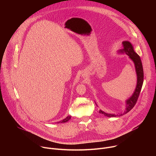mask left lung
<instances>
[{
	"instance_id": "left-lung-1",
	"label": "left lung",
	"mask_w": 156,
	"mask_h": 156,
	"mask_svg": "<svg viewBox=\"0 0 156 156\" xmlns=\"http://www.w3.org/2000/svg\"><path fill=\"white\" fill-rule=\"evenodd\" d=\"M123 48L120 50L119 52L120 53H125L127 55L129 56V58L134 62L136 68V71L137 76V86L132 96L126 101V110L123 113H120L119 114H108L100 110L99 112L100 114H103L105 116L108 117H114L117 116H122L128 112H129L135 106L136 102L138 100L139 96L140 95L143 83H144V69L142 66V63L140 59V56L138 55L137 53L135 52L133 45L129 41H123L122 42Z\"/></svg>"
}]
</instances>
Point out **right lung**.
Here are the masks:
<instances>
[{"label":"right lung","mask_w":156,"mask_h":156,"mask_svg":"<svg viewBox=\"0 0 156 156\" xmlns=\"http://www.w3.org/2000/svg\"><path fill=\"white\" fill-rule=\"evenodd\" d=\"M71 119V117L70 116H67L66 119H64V120H61V121H60V122H58V123H66V122H68L70 119Z\"/></svg>","instance_id":"right-lung-1"}]
</instances>
